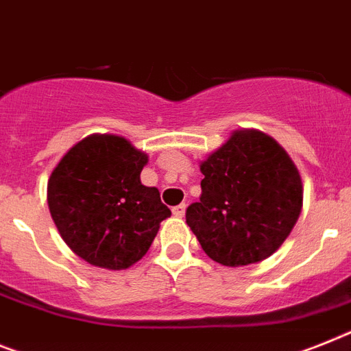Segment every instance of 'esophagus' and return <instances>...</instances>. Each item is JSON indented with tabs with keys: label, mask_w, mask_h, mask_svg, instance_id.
Returning <instances> with one entry per match:
<instances>
[{
	"label": "esophagus",
	"mask_w": 351,
	"mask_h": 351,
	"mask_svg": "<svg viewBox=\"0 0 351 351\" xmlns=\"http://www.w3.org/2000/svg\"><path fill=\"white\" fill-rule=\"evenodd\" d=\"M173 214H175L176 217H182L185 214V203H180V205H176V207H173Z\"/></svg>",
	"instance_id": "1"
}]
</instances>
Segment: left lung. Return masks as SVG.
<instances>
[{"mask_svg":"<svg viewBox=\"0 0 351 351\" xmlns=\"http://www.w3.org/2000/svg\"><path fill=\"white\" fill-rule=\"evenodd\" d=\"M199 169L202 196L185 221L212 261L248 266L280 248L303 203L300 173L280 144L257 130L234 132Z\"/></svg>","mask_w":351,"mask_h":351,"instance_id":"1","label":"left lung"}]
</instances>
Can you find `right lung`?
Instances as JSON below:
<instances>
[{
    "instance_id": "obj_1",
    "label": "right lung",
    "mask_w": 351,
    "mask_h": 351,
    "mask_svg": "<svg viewBox=\"0 0 351 351\" xmlns=\"http://www.w3.org/2000/svg\"><path fill=\"white\" fill-rule=\"evenodd\" d=\"M148 155L117 135H89L62 157L48 182L51 217L73 252L93 266L126 269L143 258L171 210L141 184Z\"/></svg>"
}]
</instances>
